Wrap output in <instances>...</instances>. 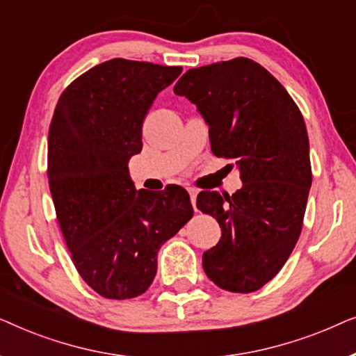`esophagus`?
Segmentation results:
<instances>
[{
  "instance_id": "1",
  "label": "esophagus",
  "mask_w": 356,
  "mask_h": 356,
  "mask_svg": "<svg viewBox=\"0 0 356 356\" xmlns=\"http://www.w3.org/2000/svg\"><path fill=\"white\" fill-rule=\"evenodd\" d=\"M188 193H189V197H191V202H193V207H194V211H196V197H197V189H196V188H188Z\"/></svg>"
}]
</instances>
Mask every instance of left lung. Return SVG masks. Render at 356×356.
I'll return each instance as SVG.
<instances>
[{"label":"left lung","mask_w":356,"mask_h":356,"mask_svg":"<svg viewBox=\"0 0 356 356\" xmlns=\"http://www.w3.org/2000/svg\"><path fill=\"white\" fill-rule=\"evenodd\" d=\"M173 92L197 106L213 155L235 160L243 183L232 196L199 193L197 209L222 228L204 272L223 290L251 293L279 274L303 227L313 179L303 115L250 58L189 70Z\"/></svg>","instance_id":"8db88e82"}]
</instances>
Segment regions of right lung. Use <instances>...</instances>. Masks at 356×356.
I'll return each instance as SVG.
<instances>
[{
    "instance_id": "1",
    "label": "right lung",
    "mask_w": 356,
    "mask_h": 356,
    "mask_svg": "<svg viewBox=\"0 0 356 356\" xmlns=\"http://www.w3.org/2000/svg\"><path fill=\"white\" fill-rule=\"evenodd\" d=\"M181 71L115 58L72 81L53 113L48 183L56 218L77 272L104 298L143 295L160 246L194 213L186 189L138 191L128 170L143 150L150 105Z\"/></svg>"
}]
</instances>
